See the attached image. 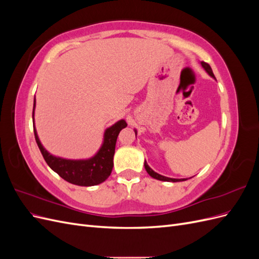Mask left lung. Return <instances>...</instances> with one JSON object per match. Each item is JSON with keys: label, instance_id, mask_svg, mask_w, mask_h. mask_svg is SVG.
Masks as SVG:
<instances>
[{"label": "left lung", "instance_id": "left-lung-1", "mask_svg": "<svg viewBox=\"0 0 259 259\" xmlns=\"http://www.w3.org/2000/svg\"><path fill=\"white\" fill-rule=\"evenodd\" d=\"M201 65H202V67L205 69V71L211 76V77H214L215 79V75H214V73H213V71H211V68H210V66L208 65V64H206L205 61H201ZM135 134H136V131H135ZM145 168H146V170H147V173L150 175L151 177H153V178H155V179H158V180H162V182H171V183H176V182H184V180H187V179H185V178H183V179H176V178H169V177H165V176H162V175H160V174H158V173H155V171L153 170V169H151L150 167H149V165L147 164V162L145 161Z\"/></svg>", "mask_w": 259, "mask_h": 259}]
</instances>
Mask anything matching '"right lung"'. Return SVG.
<instances>
[{"label":"right lung","mask_w":259,"mask_h":259,"mask_svg":"<svg viewBox=\"0 0 259 259\" xmlns=\"http://www.w3.org/2000/svg\"><path fill=\"white\" fill-rule=\"evenodd\" d=\"M34 108L35 98L32 117L34 115ZM126 126V122L120 120L113 124L112 126L107 128L105 132L103 146L93 158L88 160H67L52 155L50 152H48V150H45V148L40 143L35 126H33V132L35 142L45 162L48 163V165L54 171H56L61 178H64L66 182L70 184L90 187L104 183L110 176L113 167V155L115 151L116 139L122 128Z\"/></svg>","instance_id":"1"}]
</instances>
